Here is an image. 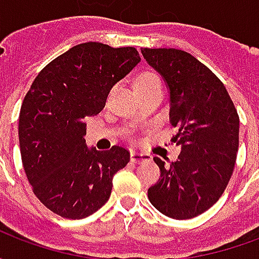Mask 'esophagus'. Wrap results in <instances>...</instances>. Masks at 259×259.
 I'll list each match as a JSON object with an SVG mask.
<instances>
[{"label":"esophagus","mask_w":259,"mask_h":259,"mask_svg":"<svg viewBox=\"0 0 259 259\" xmlns=\"http://www.w3.org/2000/svg\"><path fill=\"white\" fill-rule=\"evenodd\" d=\"M130 159H132V162L136 163L147 162V161H151V155H150V154H143V152L132 151V154H130Z\"/></svg>","instance_id":"34e87169"}]
</instances>
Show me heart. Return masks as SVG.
Masks as SVG:
<instances>
[{
	"instance_id": "b5f03b06",
	"label": "heart",
	"mask_w": 259,
	"mask_h": 259,
	"mask_svg": "<svg viewBox=\"0 0 259 259\" xmlns=\"http://www.w3.org/2000/svg\"><path fill=\"white\" fill-rule=\"evenodd\" d=\"M161 84V79L159 76L152 72H144L141 73L135 81V89L136 91L141 90V89H147V87H151V85Z\"/></svg>"
}]
</instances>
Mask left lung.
I'll return each instance as SVG.
<instances>
[{
    "label": "left lung",
    "mask_w": 259,
    "mask_h": 259,
    "mask_svg": "<svg viewBox=\"0 0 259 259\" xmlns=\"http://www.w3.org/2000/svg\"><path fill=\"white\" fill-rule=\"evenodd\" d=\"M148 64L169 87V120L179 127L176 162L154 161L161 178L148 189L151 204L174 219H191L209 209L228 186L239 150V115L226 87L211 69L186 51L143 48Z\"/></svg>",
    "instance_id": "obj_1"
}]
</instances>
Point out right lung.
Wrapping results in <instances>:
<instances>
[{
    "label": "right lung",
    "mask_w": 259,
    "mask_h": 259,
    "mask_svg": "<svg viewBox=\"0 0 259 259\" xmlns=\"http://www.w3.org/2000/svg\"><path fill=\"white\" fill-rule=\"evenodd\" d=\"M139 62L135 47L83 42L51 61L25 96L22 163L33 193L59 217L83 219L98 211L111 195L113 175L130 161L124 147L87 148L84 119L101 112L113 84Z\"/></svg>",
    "instance_id": "1"
}]
</instances>
